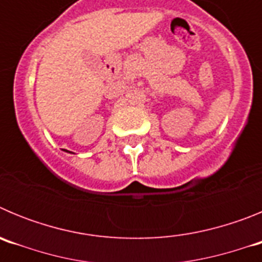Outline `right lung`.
Masks as SVG:
<instances>
[{"label": "right lung", "instance_id": "right-lung-1", "mask_svg": "<svg viewBox=\"0 0 262 262\" xmlns=\"http://www.w3.org/2000/svg\"><path fill=\"white\" fill-rule=\"evenodd\" d=\"M62 151H66V152H68V154H73V152H71V151H67V149H62Z\"/></svg>", "mask_w": 262, "mask_h": 262}]
</instances>
